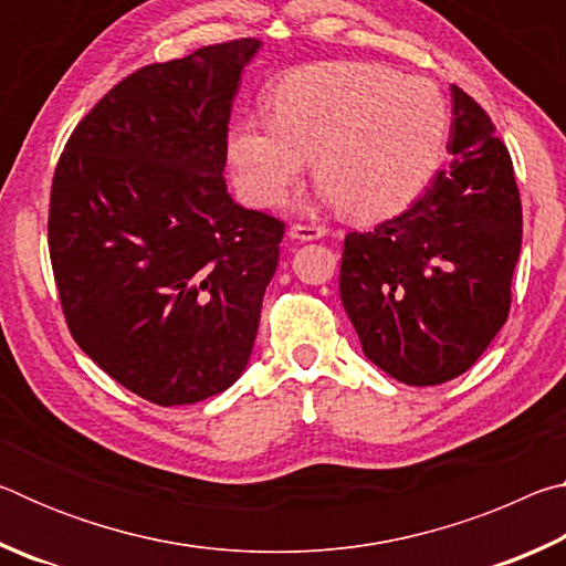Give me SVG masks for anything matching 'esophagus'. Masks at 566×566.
Listing matches in <instances>:
<instances>
[{
  "label": "esophagus",
  "instance_id": "esophagus-1",
  "mask_svg": "<svg viewBox=\"0 0 566 566\" xmlns=\"http://www.w3.org/2000/svg\"><path fill=\"white\" fill-rule=\"evenodd\" d=\"M327 234V229L319 224H292L290 227V237L296 239V242H312V239H322Z\"/></svg>",
  "mask_w": 566,
  "mask_h": 566
}]
</instances>
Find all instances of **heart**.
<instances>
[{
  "instance_id": "obj_1",
  "label": "heart",
  "mask_w": 566,
  "mask_h": 566,
  "mask_svg": "<svg viewBox=\"0 0 566 566\" xmlns=\"http://www.w3.org/2000/svg\"><path fill=\"white\" fill-rule=\"evenodd\" d=\"M274 119H239L227 157L239 195L270 209L314 157V179L344 214L375 222L401 212L432 179L449 112L434 84L367 62H324L272 94Z\"/></svg>"
}]
</instances>
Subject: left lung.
Wrapping results in <instances>:
<instances>
[{"instance_id": "left-lung-1", "label": "left lung", "mask_w": 566, "mask_h": 566, "mask_svg": "<svg viewBox=\"0 0 566 566\" xmlns=\"http://www.w3.org/2000/svg\"><path fill=\"white\" fill-rule=\"evenodd\" d=\"M449 165L407 212L344 237L339 294L367 359L409 387L472 367L502 329L522 249L512 157L452 84Z\"/></svg>"}]
</instances>
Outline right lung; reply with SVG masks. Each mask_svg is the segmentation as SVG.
<instances>
[{
  "mask_svg": "<svg viewBox=\"0 0 566 566\" xmlns=\"http://www.w3.org/2000/svg\"><path fill=\"white\" fill-rule=\"evenodd\" d=\"M260 40L142 66L94 104L54 169L50 256L74 342L159 407L242 377L284 224L227 191V132Z\"/></svg>",
  "mask_w": 566,
  "mask_h": 566,
  "instance_id": "obj_1",
  "label": "right lung"
}]
</instances>
